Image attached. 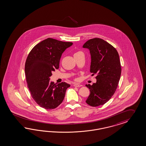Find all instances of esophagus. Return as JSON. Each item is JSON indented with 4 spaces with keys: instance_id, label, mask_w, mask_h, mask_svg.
<instances>
[{
    "instance_id": "1",
    "label": "esophagus",
    "mask_w": 146,
    "mask_h": 146,
    "mask_svg": "<svg viewBox=\"0 0 146 146\" xmlns=\"http://www.w3.org/2000/svg\"><path fill=\"white\" fill-rule=\"evenodd\" d=\"M73 86H74V87H81L82 85H80V84H74V85Z\"/></svg>"
}]
</instances>
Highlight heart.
<instances>
[{
    "mask_svg": "<svg viewBox=\"0 0 146 146\" xmlns=\"http://www.w3.org/2000/svg\"><path fill=\"white\" fill-rule=\"evenodd\" d=\"M80 53V52H78V53H76V54H77V53Z\"/></svg>",
    "mask_w": 146,
    "mask_h": 146,
    "instance_id": "obj_1",
    "label": "heart"
}]
</instances>
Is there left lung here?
I'll return each mask as SVG.
<instances>
[{"label":"left lung","instance_id":"1","mask_svg":"<svg viewBox=\"0 0 146 146\" xmlns=\"http://www.w3.org/2000/svg\"><path fill=\"white\" fill-rule=\"evenodd\" d=\"M91 54L90 72L96 74V82L86 85L90 94L86 102L92 107L103 105L114 95L121 73L119 55L115 48L102 39L93 38L84 44Z\"/></svg>","mask_w":146,"mask_h":146}]
</instances>
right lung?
Listing matches in <instances>:
<instances>
[{
  "label": "right lung",
  "instance_id": "1",
  "mask_svg": "<svg viewBox=\"0 0 146 146\" xmlns=\"http://www.w3.org/2000/svg\"><path fill=\"white\" fill-rule=\"evenodd\" d=\"M72 42L48 38L31 50L26 61L25 72L27 84L34 100L46 110L60 105L70 85L62 82L58 85L50 81L52 72L59 67L61 56Z\"/></svg>",
  "mask_w": 146,
  "mask_h": 146
}]
</instances>
